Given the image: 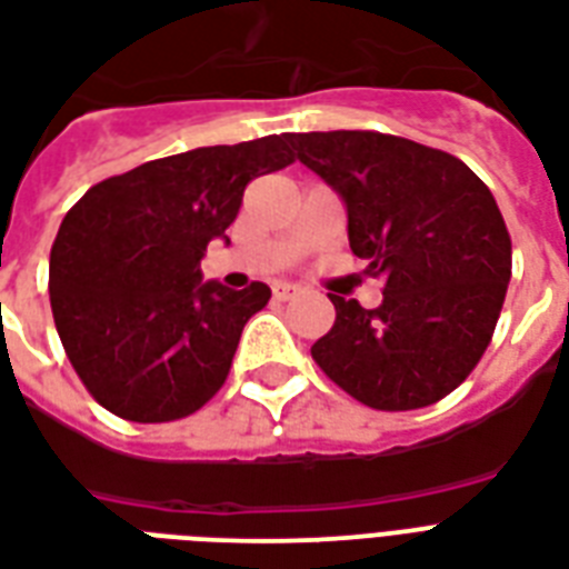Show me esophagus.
<instances>
[{
	"label": "esophagus",
	"instance_id": "obj_1",
	"mask_svg": "<svg viewBox=\"0 0 569 569\" xmlns=\"http://www.w3.org/2000/svg\"><path fill=\"white\" fill-rule=\"evenodd\" d=\"M272 293H276V299H281V302H288V299L299 297V293H302V288H299V284H293V281H276V284H272Z\"/></svg>",
	"mask_w": 569,
	"mask_h": 569
}]
</instances>
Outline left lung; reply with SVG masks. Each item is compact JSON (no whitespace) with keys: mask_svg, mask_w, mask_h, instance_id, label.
<instances>
[{"mask_svg":"<svg viewBox=\"0 0 569 569\" xmlns=\"http://www.w3.org/2000/svg\"><path fill=\"white\" fill-rule=\"evenodd\" d=\"M297 160L341 198L356 258L382 302L329 297L332 329L311 356L373 409H421L472 373L510 281L499 204L463 160L368 130L284 133Z\"/></svg>","mask_w":569,"mask_h":569,"instance_id":"left-lung-1","label":"left lung"}]
</instances>
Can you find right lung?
Returning a JSON list of instances; mask_svg holds the SVG:
<instances>
[{
  "label": "right lung",
  "instance_id": "right-lung-1",
  "mask_svg": "<svg viewBox=\"0 0 569 569\" xmlns=\"http://www.w3.org/2000/svg\"><path fill=\"white\" fill-rule=\"evenodd\" d=\"M284 136L213 144L97 183L61 219L50 306L73 371L100 407L139 425L192 416L222 389L263 281H204L246 183L290 166Z\"/></svg>",
  "mask_w": 569,
  "mask_h": 569
}]
</instances>
